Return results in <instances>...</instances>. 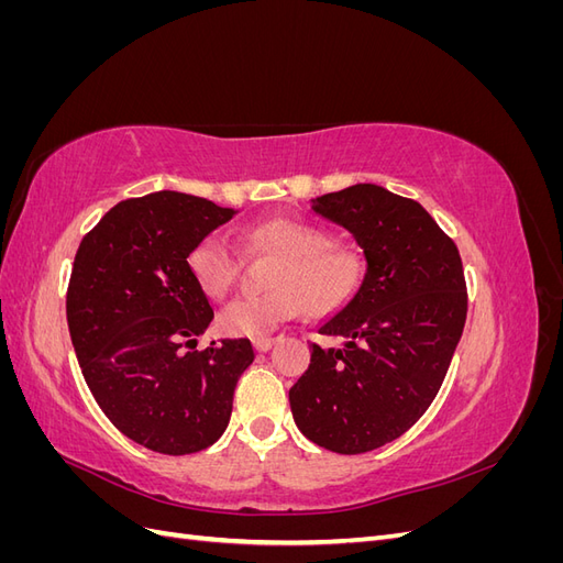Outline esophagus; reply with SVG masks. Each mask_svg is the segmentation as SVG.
Listing matches in <instances>:
<instances>
[{
    "instance_id": "obj_1",
    "label": "esophagus",
    "mask_w": 563,
    "mask_h": 563,
    "mask_svg": "<svg viewBox=\"0 0 563 563\" xmlns=\"http://www.w3.org/2000/svg\"><path fill=\"white\" fill-rule=\"evenodd\" d=\"M272 345H275V338H267V335H263V338H253V347H255V352H267Z\"/></svg>"
}]
</instances>
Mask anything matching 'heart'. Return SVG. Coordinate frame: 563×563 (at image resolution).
<instances>
[{
  "label": "heart",
  "instance_id": "obj_1",
  "mask_svg": "<svg viewBox=\"0 0 563 563\" xmlns=\"http://www.w3.org/2000/svg\"><path fill=\"white\" fill-rule=\"evenodd\" d=\"M244 249L251 255H272L277 263L267 275L269 294L236 298L218 314L220 333L230 338H263L294 319L300 305L310 317H327L343 308L362 284V255L333 246L327 230L308 223L265 220L246 232ZM187 269L203 296L220 300L234 286L240 253L223 236H203L187 255Z\"/></svg>",
  "mask_w": 563,
  "mask_h": 563
}]
</instances>
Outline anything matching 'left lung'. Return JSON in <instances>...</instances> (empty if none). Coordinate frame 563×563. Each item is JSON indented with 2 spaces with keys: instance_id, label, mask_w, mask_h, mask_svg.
Instances as JSON below:
<instances>
[{
  "instance_id": "obj_1",
  "label": "left lung",
  "mask_w": 563,
  "mask_h": 563,
  "mask_svg": "<svg viewBox=\"0 0 563 563\" xmlns=\"http://www.w3.org/2000/svg\"><path fill=\"white\" fill-rule=\"evenodd\" d=\"M366 258L347 305L319 327L345 338L323 350L288 389L298 430L317 446L354 455L401 437L446 378L467 317L457 246L418 201L360 183L312 199Z\"/></svg>"
}]
</instances>
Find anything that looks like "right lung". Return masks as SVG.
<instances>
[{"instance_id": "right-lung-1", "label": "right lung", "mask_w": 563, "mask_h": 563, "mask_svg": "<svg viewBox=\"0 0 563 563\" xmlns=\"http://www.w3.org/2000/svg\"><path fill=\"white\" fill-rule=\"evenodd\" d=\"M234 213L185 192H152L119 201L77 249L65 308L84 380L114 428L150 451L187 455L216 444L253 362L246 338L195 350L213 310L187 255Z\"/></svg>"}]
</instances>
